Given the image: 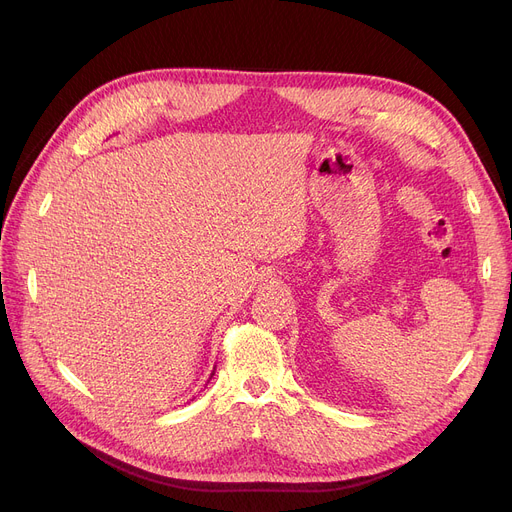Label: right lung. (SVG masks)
<instances>
[{"instance_id":"right-lung-1","label":"right lung","mask_w":512,"mask_h":512,"mask_svg":"<svg viewBox=\"0 0 512 512\" xmlns=\"http://www.w3.org/2000/svg\"><path fill=\"white\" fill-rule=\"evenodd\" d=\"M211 378H213V373H211V375H209V380H211ZM207 384H209V382H207Z\"/></svg>"}]
</instances>
